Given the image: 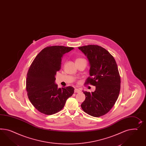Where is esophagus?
Here are the masks:
<instances>
[{
    "label": "esophagus",
    "mask_w": 146,
    "mask_h": 146,
    "mask_svg": "<svg viewBox=\"0 0 146 146\" xmlns=\"http://www.w3.org/2000/svg\"><path fill=\"white\" fill-rule=\"evenodd\" d=\"M81 92V91L80 90L78 89H74V92L75 93H80Z\"/></svg>",
    "instance_id": "obj_1"
}]
</instances>
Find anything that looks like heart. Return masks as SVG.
Here are the masks:
<instances>
[{
  "instance_id": "1",
  "label": "heart",
  "mask_w": 146,
  "mask_h": 146,
  "mask_svg": "<svg viewBox=\"0 0 146 146\" xmlns=\"http://www.w3.org/2000/svg\"><path fill=\"white\" fill-rule=\"evenodd\" d=\"M81 58H78V59H76V60H79V59H81Z\"/></svg>"
}]
</instances>
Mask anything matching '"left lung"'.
Returning a JSON list of instances; mask_svg holds the SVG:
<instances>
[{
  "label": "left lung",
  "mask_w": 146,
  "mask_h": 146,
  "mask_svg": "<svg viewBox=\"0 0 146 146\" xmlns=\"http://www.w3.org/2000/svg\"><path fill=\"white\" fill-rule=\"evenodd\" d=\"M89 60L90 76L85 84L96 86L94 92L84 91L86 99L81 106L84 112L94 117L107 114L118 98L121 78L113 56L105 48L89 44L79 47Z\"/></svg>",
  "instance_id": "1"
}]
</instances>
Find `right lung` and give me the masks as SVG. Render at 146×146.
<instances>
[{"label":"right lung","instance_id":"1","mask_svg":"<svg viewBox=\"0 0 146 146\" xmlns=\"http://www.w3.org/2000/svg\"><path fill=\"white\" fill-rule=\"evenodd\" d=\"M73 48L62 46L44 48L30 66L26 80L28 98L33 106L42 114H54L62 110L67 99L74 94L73 87L58 88L55 83L63 55Z\"/></svg>","mask_w":146,"mask_h":146}]
</instances>
